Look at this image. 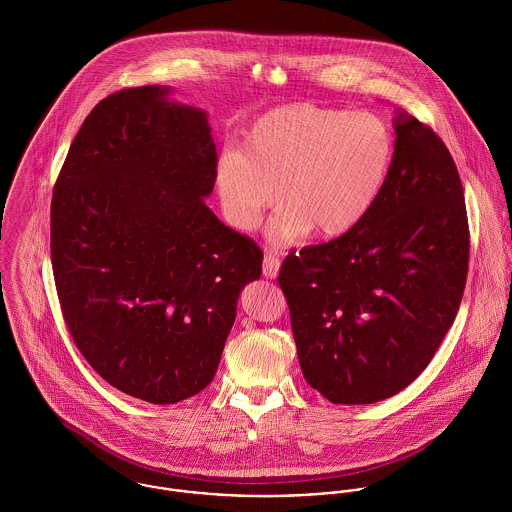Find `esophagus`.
Instances as JSON below:
<instances>
[{
    "label": "esophagus",
    "mask_w": 512,
    "mask_h": 512,
    "mask_svg": "<svg viewBox=\"0 0 512 512\" xmlns=\"http://www.w3.org/2000/svg\"><path fill=\"white\" fill-rule=\"evenodd\" d=\"M280 266H282V262H280V258H278L274 252H266V254H264L262 272H264L266 278H270V280L276 278L278 272H280Z\"/></svg>",
    "instance_id": "obj_1"
}]
</instances>
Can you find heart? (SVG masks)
<instances>
[{"label": "heart", "mask_w": 512, "mask_h": 512, "mask_svg": "<svg viewBox=\"0 0 512 512\" xmlns=\"http://www.w3.org/2000/svg\"><path fill=\"white\" fill-rule=\"evenodd\" d=\"M394 163V134L372 112L290 104L260 116L238 149L215 167L220 205L238 230H254L274 207L276 242L311 228L337 238L357 228L378 203Z\"/></svg>", "instance_id": "b5f03b06"}]
</instances>
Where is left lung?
<instances>
[{
	"label": "left lung",
	"mask_w": 512,
	"mask_h": 512,
	"mask_svg": "<svg viewBox=\"0 0 512 512\" xmlns=\"http://www.w3.org/2000/svg\"><path fill=\"white\" fill-rule=\"evenodd\" d=\"M394 132L392 171L368 217L292 250L278 276L303 376L333 404H372L414 382L465 290L469 224L453 157L402 110Z\"/></svg>",
	"instance_id": "8db88e82"
}]
</instances>
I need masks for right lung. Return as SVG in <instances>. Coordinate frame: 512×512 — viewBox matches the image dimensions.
Segmentation results:
<instances>
[{"label": "right lung", "mask_w": 512, "mask_h": 512, "mask_svg": "<svg viewBox=\"0 0 512 512\" xmlns=\"http://www.w3.org/2000/svg\"><path fill=\"white\" fill-rule=\"evenodd\" d=\"M169 86L126 88L86 116L51 203V260L74 345L114 388L175 404L215 376L262 250L205 205L207 112Z\"/></svg>", "instance_id": "right-lung-1"}]
</instances>
